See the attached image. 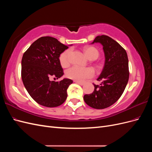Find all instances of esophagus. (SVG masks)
Listing matches in <instances>:
<instances>
[{"label":"esophagus","instance_id":"1","mask_svg":"<svg viewBox=\"0 0 152 152\" xmlns=\"http://www.w3.org/2000/svg\"><path fill=\"white\" fill-rule=\"evenodd\" d=\"M75 83L78 84H79V85H80V86H83V85L84 84V82H78V81H75Z\"/></svg>","mask_w":152,"mask_h":152}]
</instances>
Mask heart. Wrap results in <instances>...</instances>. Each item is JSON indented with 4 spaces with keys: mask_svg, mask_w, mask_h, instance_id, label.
<instances>
[{
    "mask_svg": "<svg viewBox=\"0 0 152 152\" xmlns=\"http://www.w3.org/2000/svg\"><path fill=\"white\" fill-rule=\"evenodd\" d=\"M84 53L87 58L89 59H96L99 56V51L94 47L86 46L83 49ZM70 54V50H66L63 51L59 56V61L63 66H67L69 64L68 56ZM68 78L75 81L83 82L87 79L93 77L94 72L91 68H82L77 66H73L70 68L66 72Z\"/></svg>",
    "mask_w": 152,
    "mask_h": 152,
    "instance_id": "b5f03b06",
    "label": "heart"
}]
</instances>
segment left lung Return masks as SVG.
I'll use <instances>...</instances> for the list:
<instances>
[{
  "instance_id": "1",
  "label": "left lung",
  "mask_w": 152,
  "mask_h": 152,
  "mask_svg": "<svg viewBox=\"0 0 152 152\" xmlns=\"http://www.w3.org/2000/svg\"><path fill=\"white\" fill-rule=\"evenodd\" d=\"M100 43L104 54V64L95 85L93 93L86 94L84 100L89 107L96 109L108 108L121 98L129 80L127 54L121 45L107 35H98L91 44Z\"/></svg>"
}]
</instances>
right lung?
Wrapping results in <instances>:
<instances>
[{"mask_svg": "<svg viewBox=\"0 0 152 152\" xmlns=\"http://www.w3.org/2000/svg\"><path fill=\"white\" fill-rule=\"evenodd\" d=\"M67 45L51 37H42L31 44L21 60V78L31 97L40 105L56 107L67 98V89L73 81L63 79L60 82L50 80L63 75L59 61L60 54Z\"/></svg>", "mask_w": 152, "mask_h": 152, "instance_id": "right-lung-1", "label": "right lung"}]
</instances>
